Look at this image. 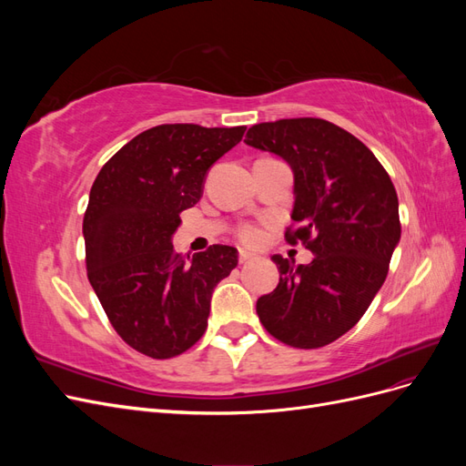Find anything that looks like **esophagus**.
<instances>
[{
    "instance_id": "1",
    "label": "esophagus",
    "mask_w": 466,
    "mask_h": 466,
    "mask_svg": "<svg viewBox=\"0 0 466 466\" xmlns=\"http://www.w3.org/2000/svg\"><path fill=\"white\" fill-rule=\"evenodd\" d=\"M252 258H257L255 255H252V252H248V250H238V262L241 264H245V262H248V260H252Z\"/></svg>"
}]
</instances>
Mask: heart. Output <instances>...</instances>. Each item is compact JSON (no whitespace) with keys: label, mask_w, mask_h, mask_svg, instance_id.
Instances as JSON below:
<instances>
[{"label":"heart","mask_w":466,"mask_h":466,"mask_svg":"<svg viewBox=\"0 0 466 466\" xmlns=\"http://www.w3.org/2000/svg\"><path fill=\"white\" fill-rule=\"evenodd\" d=\"M238 238L245 243H257L260 238V231L255 228V225H243V228L238 229Z\"/></svg>","instance_id":"b5f03b06"}]
</instances>
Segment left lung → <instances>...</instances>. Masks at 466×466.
I'll list each match as a JSON object with an SVG mask.
<instances>
[{
    "mask_svg": "<svg viewBox=\"0 0 466 466\" xmlns=\"http://www.w3.org/2000/svg\"><path fill=\"white\" fill-rule=\"evenodd\" d=\"M245 144L270 151L293 171L288 243L315 258L274 255L278 288L257 301L262 327L279 342L313 350L346 334L383 286L400 241L399 198L371 149L322 118H286L248 128Z\"/></svg>",
    "mask_w": 466,
    "mask_h": 466,
    "instance_id": "8db88e82",
    "label": "left lung"
}]
</instances>
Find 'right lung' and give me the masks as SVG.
<instances>
[{"label": "right lung", "instance_id": "obj_1", "mask_svg": "<svg viewBox=\"0 0 466 466\" xmlns=\"http://www.w3.org/2000/svg\"><path fill=\"white\" fill-rule=\"evenodd\" d=\"M245 130L155 126L112 155L93 182L83 218L87 278L139 354L175 358L206 332L211 293L237 266V248L211 245L190 258L177 255L171 238L180 211L202 198L209 167Z\"/></svg>", "mask_w": 466, "mask_h": 466}]
</instances>
